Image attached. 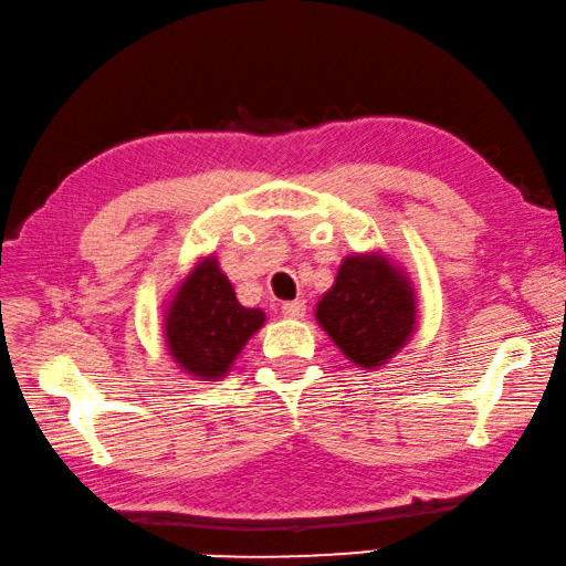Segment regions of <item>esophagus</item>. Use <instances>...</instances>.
I'll use <instances>...</instances> for the list:
<instances>
[{
    "label": "esophagus",
    "mask_w": 566,
    "mask_h": 566,
    "mask_svg": "<svg viewBox=\"0 0 566 566\" xmlns=\"http://www.w3.org/2000/svg\"><path fill=\"white\" fill-rule=\"evenodd\" d=\"M281 313L285 318H301L306 313V301H289L281 306Z\"/></svg>",
    "instance_id": "esophagus-1"
}]
</instances>
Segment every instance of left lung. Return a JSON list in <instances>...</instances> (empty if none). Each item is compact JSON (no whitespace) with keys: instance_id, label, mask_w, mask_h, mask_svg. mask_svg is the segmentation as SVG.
Segmentation results:
<instances>
[{"instance_id":"left-lung-1","label":"left lung","mask_w":566,"mask_h":566,"mask_svg":"<svg viewBox=\"0 0 566 566\" xmlns=\"http://www.w3.org/2000/svg\"><path fill=\"white\" fill-rule=\"evenodd\" d=\"M316 321L354 367L379 369L415 334L412 281L379 250L346 255L321 295Z\"/></svg>"}]
</instances>
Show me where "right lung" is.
I'll return each instance as SVG.
<instances>
[{"instance_id":"1","label":"right lung","mask_w":566,"mask_h":566,"mask_svg":"<svg viewBox=\"0 0 566 566\" xmlns=\"http://www.w3.org/2000/svg\"><path fill=\"white\" fill-rule=\"evenodd\" d=\"M265 313L245 308L214 255L197 260L164 311V338L179 369L195 379L228 377L232 361L260 326Z\"/></svg>"}]
</instances>
